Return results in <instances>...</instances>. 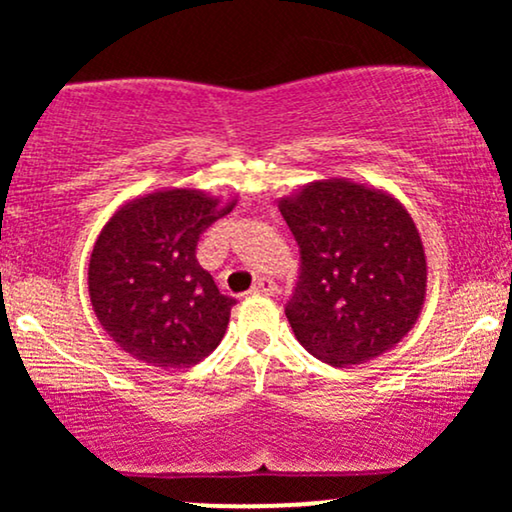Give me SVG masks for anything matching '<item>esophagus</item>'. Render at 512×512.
<instances>
[{
    "label": "esophagus",
    "instance_id": "esophagus-1",
    "mask_svg": "<svg viewBox=\"0 0 512 512\" xmlns=\"http://www.w3.org/2000/svg\"><path fill=\"white\" fill-rule=\"evenodd\" d=\"M276 291H279V289H276V284H274L272 279L255 281V286H252V289H250V293H262V296H274Z\"/></svg>",
    "mask_w": 512,
    "mask_h": 512
}]
</instances>
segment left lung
Listing matches in <instances>:
<instances>
[{
	"mask_svg": "<svg viewBox=\"0 0 512 512\" xmlns=\"http://www.w3.org/2000/svg\"><path fill=\"white\" fill-rule=\"evenodd\" d=\"M279 211L301 248L286 317L308 354L344 368L387 354L426 301V252L404 204L349 178L313 180Z\"/></svg>",
	"mask_w": 512,
	"mask_h": 512,
	"instance_id": "left-lung-1",
	"label": "left lung"
}]
</instances>
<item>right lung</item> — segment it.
<instances>
[{
    "label": "right lung",
    "mask_w": 512,
    "mask_h": 512,
    "mask_svg": "<svg viewBox=\"0 0 512 512\" xmlns=\"http://www.w3.org/2000/svg\"><path fill=\"white\" fill-rule=\"evenodd\" d=\"M238 197L163 187L127 199L105 221L88 260L93 313L113 342L146 366L190 368L219 346L231 296L197 262V240Z\"/></svg>",
    "instance_id": "1"
}]
</instances>
